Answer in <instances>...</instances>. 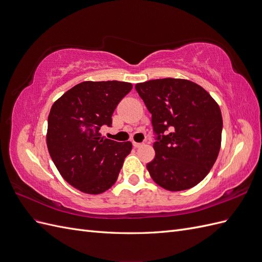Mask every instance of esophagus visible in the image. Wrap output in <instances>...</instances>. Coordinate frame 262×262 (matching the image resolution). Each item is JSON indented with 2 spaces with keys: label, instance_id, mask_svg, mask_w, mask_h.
Listing matches in <instances>:
<instances>
[{
  "label": "esophagus",
  "instance_id": "esophagus-1",
  "mask_svg": "<svg viewBox=\"0 0 262 262\" xmlns=\"http://www.w3.org/2000/svg\"><path fill=\"white\" fill-rule=\"evenodd\" d=\"M143 145H144V143H138V142H133V146L136 148H139V147L143 146Z\"/></svg>",
  "mask_w": 262,
  "mask_h": 262
}]
</instances>
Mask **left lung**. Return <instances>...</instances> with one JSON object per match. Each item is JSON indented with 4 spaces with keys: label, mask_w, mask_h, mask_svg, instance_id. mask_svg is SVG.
<instances>
[{
    "label": "left lung",
    "mask_w": 262,
    "mask_h": 262,
    "mask_svg": "<svg viewBox=\"0 0 262 262\" xmlns=\"http://www.w3.org/2000/svg\"><path fill=\"white\" fill-rule=\"evenodd\" d=\"M152 114L155 158L150 177L169 191L194 187L215 163L223 120L219 105L200 85L180 78L136 85Z\"/></svg>",
    "instance_id": "obj_1"
}]
</instances>
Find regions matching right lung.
Returning <instances> with one entry per match:
<instances>
[{
  "label": "right lung",
  "mask_w": 262,
  "mask_h": 262,
  "mask_svg": "<svg viewBox=\"0 0 262 262\" xmlns=\"http://www.w3.org/2000/svg\"><path fill=\"white\" fill-rule=\"evenodd\" d=\"M132 90L131 83L83 82L54 102L48 117L49 154L71 186L98 194L112 187L132 149L131 142L101 138L102 125L112 126L113 114Z\"/></svg>",
  "instance_id": "right-lung-1"
}]
</instances>
